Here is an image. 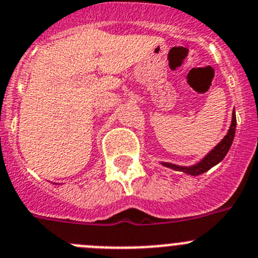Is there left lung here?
Here are the masks:
<instances>
[{"instance_id":"left-lung-1","label":"left lung","mask_w":258,"mask_h":258,"mask_svg":"<svg viewBox=\"0 0 258 258\" xmlns=\"http://www.w3.org/2000/svg\"><path fill=\"white\" fill-rule=\"evenodd\" d=\"M235 126H237V118H235V113L233 110V115H232V124H230V128L228 131V134L225 135L223 140L205 156V158L202 159L201 162L199 164L194 165L191 168H184V167H177L174 164H169V163H163V165L168 168H172V169H178V170H182L184 173H188L191 175H200L202 173L208 172L209 169L216 165L218 163H220L227 153L229 151L230 146H232L233 143V139H234V135H235Z\"/></svg>"}]
</instances>
